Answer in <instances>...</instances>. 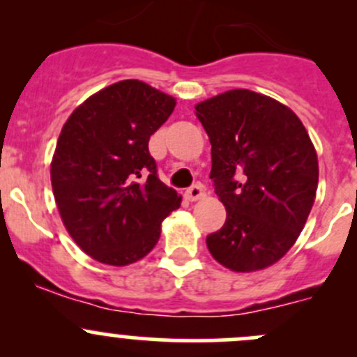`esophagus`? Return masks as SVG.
I'll list each match as a JSON object with an SVG mask.
<instances>
[{
    "mask_svg": "<svg viewBox=\"0 0 357 357\" xmlns=\"http://www.w3.org/2000/svg\"><path fill=\"white\" fill-rule=\"evenodd\" d=\"M202 197H205V188L200 185V183H197V185L190 186V188L186 190V199H188L190 202L200 200Z\"/></svg>",
    "mask_w": 357,
    "mask_h": 357,
    "instance_id": "esophagus-1",
    "label": "esophagus"
}]
</instances>
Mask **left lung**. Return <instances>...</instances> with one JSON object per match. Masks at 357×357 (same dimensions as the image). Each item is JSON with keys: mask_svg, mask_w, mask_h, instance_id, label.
<instances>
[{"mask_svg": "<svg viewBox=\"0 0 357 357\" xmlns=\"http://www.w3.org/2000/svg\"><path fill=\"white\" fill-rule=\"evenodd\" d=\"M215 195L226 222L207 236L212 257L236 273L275 264L301 235L318 188V155L289 107L250 89L200 102Z\"/></svg>", "mask_w": 357, "mask_h": 357, "instance_id": "left-lung-1", "label": "left lung"}]
</instances>
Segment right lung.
I'll return each mask as SVG.
<instances>
[{"instance_id":"obj_1","label":"right lung","mask_w":357,"mask_h":357,"mask_svg":"<svg viewBox=\"0 0 357 357\" xmlns=\"http://www.w3.org/2000/svg\"><path fill=\"white\" fill-rule=\"evenodd\" d=\"M176 100L138 79L107 86L63 124L52 186L68 235L95 261L128 266L158 242L181 197L158 179L149 139Z\"/></svg>"}]
</instances>
